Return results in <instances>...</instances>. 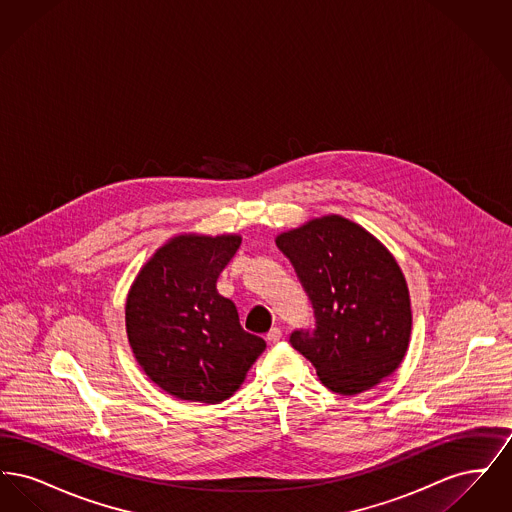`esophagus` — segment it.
Segmentation results:
<instances>
[{"label": "esophagus", "mask_w": 512, "mask_h": 512, "mask_svg": "<svg viewBox=\"0 0 512 512\" xmlns=\"http://www.w3.org/2000/svg\"><path fill=\"white\" fill-rule=\"evenodd\" d=\"M280 340H282V330H280V328H270L267 334V341H270V343H278Z\"/></svg>", "instance_id": "esophagus-1"}]
</instances>
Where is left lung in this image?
Instances as JSON below:
<instances>
[{
    "instance_id": "left-lung-1",
    "label": "left lung",
    "mask_w": 512,
    "mask_h": 512,
    "mask_svg": "<svg viewBox=\"0 0 512 512\" xmlns=\"http://www.w3.org/2000/svg\"><path fill=\"white\" fill-rule=\"evenodd\" d=\"M309 295L315 328L295 330L293 349L341 395L370 390L393 374L409 347L411 299L390 251L363 226L328 215L276 238Z\"/></svg>"
}]
</instances>
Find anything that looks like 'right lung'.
<instances>
[{
  "label": "right lung",
  "instance_id": "obj_1",
  "mask_svg": "<svg viewBox=\"0 0 512 512\" xmlns=\"http://www.w3.org/2000/svg\"><path fill=\"white\" fill-rule=\"evenodd\" d=\"M238 234H182L159 247L126 297V334L138 365L161 390L215 405L242 386L267 343L245 332L217 292Z\"/></svg>",
  "mask_w": 512,
  "mask_h": 512
}]
</instances>
